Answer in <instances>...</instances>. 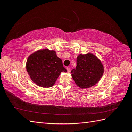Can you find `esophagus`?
I'll return each instance as SVG.
<instances>
[{
	"instance_id": "1",
	"label": "esophagus",
	"mask_w": 132,
	"mask_h": 132,
	"mask_svg": "<svg viewBox=\"0 0 132 132\" xmlns=\"http://www.w3.org/2000/svg\"><path fill=\"white\" fill-rule=\"evenodd\" d=\"M67 70L68 72V73H70V72L71 70H70V69L69 68H67Z\"/></svg>"
}]
</instances>
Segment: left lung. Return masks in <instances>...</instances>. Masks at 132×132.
Masks as SVG:
<instances>
[{"label":"left lung","instance_id":"obj_1","mask_svg":"<svg viewBox=\"0 0 132 132\" xmlns=\"http://www.w3.org/2000/svg\"><path fill=\"white\" fill-rule=\"evenodd\" d=\"M103 72L104 68L101 61L91 53L79 54L77 67L71 71L74 81L81 89L95 85L102 78Z\"/></svg>","mask_w":132,"mask_h":132}]
</instances>
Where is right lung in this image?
Instances as JSON below:
<instances>
[{"mask_svg": "<svg viewBox=\"0 0 132 132\" xmlns=\"http://www.w3.org/2000/svg\"><path fill=\"white\" fill-rule=\"evenodd\" d=\"M26 68L31 80L42 87L53 86L61 73L67 72L55 51L48 49L39 50L30 55Z\"/></svg>", "mask_w": 132, "mask_h": 132, "instance_id": "right-lung-1", "label": "right lung"}]
</instances>
